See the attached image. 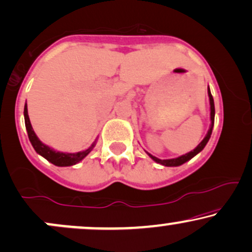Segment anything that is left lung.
I'll use <instances>...</instances> for the list:
<instances>
[{
    "label": "left lung",
    "mask_w": 252,
    "mask_h": 252,
    "mask_svg": "<svg viewBox=\"0 0 252 252\" xmlns=\"http://www.w3.org/2000/svg\"><path fill=\"white\" fill-rule=\"evenodd\" d=\"M208 93H209V97H210V106H211V127H210L208 134H206V137L203 139L202 143H200L198 146L194 149L193 151H191V152L186 153V155L182 156V157H178V158H174V159H165V160H161V159H158L157 157H153L152 155L149 156L151 157V158L153 159V160L159 162V164L164 165V166H179V165L184 164V162H186L188 160H190L191 158H193L194 156L198 155V153L202 151L204 147H205V145L208 144L209 139L210 137H211V133H212V128H214V123H215V102H214V97H212V94L211 92H210V90H208Z\"/></svg>",
    "instance_id": "obj_1"
}]
</instances>
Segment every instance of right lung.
Returning a JSON list of instances; mask_svg holds the SVG:
<instances>
[{
    "label": "right lung",
    "instance_id": "right-lung-1",
    "mask_svg": "<svg viewBox=\"0 0 252 252\" xmlns=\"http://www.w3.org/2000/svg\"><path fill=\"white\" fill-rule=\"evenodd\" d=\"M25 123H26V128L27 132H28V138L31 140V143L34 147V150L36 151L38 155H41L43 158H46L47 160L52 162V164L56 165V166H70V165L76 164L80 160L85 158L88 153L93 150L94 144L92 145L90 149H87L86 151H82V152H78V153H63V152H58V151H54L50 147L47 146L41 143L38 140V138L35 134V132L32 131V127L31 124V120H29L28 117V109H27V103L25 106Z\"/></svg>",
    "mask_w": 252,
    "mask_h": 252
}]
</instances>
